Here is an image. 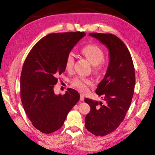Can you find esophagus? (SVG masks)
<instances>
[{"label":"esophagus","mask_w":155,"mask_h":155,"mask_svg":"<svg viewBox=\"0 0 155 155\" xmlns=\"http://www.w3.org/2000/svg\"><path fill=\"white\" fill-rule=\"evenodd\" d=\"M84 95L83 94H80V101H84Z\"/></svg>","instance_id":"1"}]
</instances>
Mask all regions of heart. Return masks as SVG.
Segmentation results:
<instances>
[{
	"label": "heart",
	"mask_w": 155,
	"mask_h": 155,
	"mask_svg": "<svg viewBox=\"0 0 155 155\" xmlns=\"http://www.w3.org/2000/svg\"><path fill=\"white\" fill-rule=\"evenodd\" d=\"M81 52L94 66H99L104 59V52L101 48L94 44H88L81 50ZM74 64V56L70 53L67 55L64 62L67 71L72 70ZM93 80L91 78L78 76L71 80V84L80 91H86L88 87L93 85Z\"/></svg>",
	"instance_id": "heart-1"
}]
</instances>
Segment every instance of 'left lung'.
<instances>
[{
    "instance_id": "8db88e82",
    "label": "left lung",
    "mask_w": 155,
    "mask_h": 155,
    "mask_svg": "<svg viewBox=\"0 0 155 155\" xmlns=\"http://www.w3.org/2000/svg\"><path fill=\"white\" fill-rule=\"evenodd\" d=\"M89 35L109 50L106 73L96 89L104 104L84 99L91 107L85 118L86 129L96 136H104L115 131L125 117L134 93L135 69L128 48L116 35L97 32Z\"/></svg>"
}]
</instances>
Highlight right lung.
<instances>
[{
	"label": "right lung",
	"mask_w": 155,
	"mask_h": 155,
	"mask_svg": "<svg viewBox=\"0 0 155 155\" xmlns=\"http://www.w3.org/2000/svg\"><path fill=\"white\" fill-rule=\"evenodd\" d=\"M84 32L52 33L42 38L30 51L20 77V97L27 116L35 128L51 134L62 126L80 94L68 88L63 95L54 92L57 77L64 72L68 54Z\"/></svg>",
	"instance_id": "obj_1"
}]
</instances>
